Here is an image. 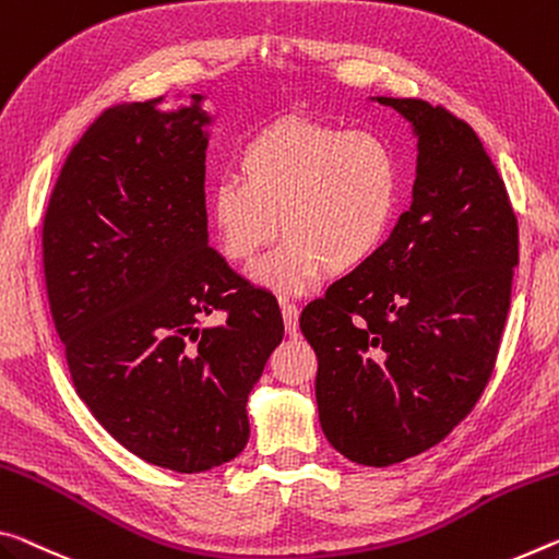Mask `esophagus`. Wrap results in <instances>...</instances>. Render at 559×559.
I'll return each mask as SVG.
<instances>
[{"instance_id":"1","label":"esophagus","mask_w":559,"mask_h":559,"mask_svg":"<svg viewBox=\"0 0 559 559\" xmlns=\"http://www.w3.org/2000/svg\"><path fill=\"white\" fill-rule=\"evenodd\" d=\"M281 313H283V323H286V333L288 335H296L298 333L300 308L294 304V300L281 298Z\"/></svg>"}]
</instances>
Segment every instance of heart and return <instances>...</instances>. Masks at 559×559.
Instances as JSON below:
<instances>
[{"label": "heart", "mask_w": 559, "mask_h": 559, "mask_svg": "<svg viewBox=\"0 0 559 559\" xmlns=\"http://www.w3.org/2000/svg\"><path fill=\"white\" fill-rule=\"evenodd\" d=\"M238 171L209 193L216 243L231 263H251L281 228L286 238L253 269L278 294H304L325 271L362 269L391 234L401 201V166L383 139L311 119L255 131Z\"/></svg>", "instance_id": "b5f03b06"}]
</instances>
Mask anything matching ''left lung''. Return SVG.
Wrapping results in <instances>:
<instances>
[{
	"mask_svg": "<svg viewBox=\"0 0 559 559\" xmlns=\"http://www.w3.org/2000/svg\"><path fill=\"white\" fill-rule=\"evenodd\" d=\"M418 134L411 211L362 269L300 313L318 358L331 445L388 467L453 432L483 395L520 261L518 216L473 127L423 99H391Z\"/></svg>",
	"mask_w": 559,
	"mask_h": 559,
	"instance_id": "1",
	"label": "left lung"
}]
</instances>
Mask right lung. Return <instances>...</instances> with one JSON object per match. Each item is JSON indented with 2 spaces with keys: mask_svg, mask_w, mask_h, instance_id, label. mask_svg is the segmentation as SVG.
Instances as JSON below:
<instances>
[{
  "mask_svg": "<svg viewBox=\"0 0 559 559\" xmlns=\"http://www.w3.org/2000/svg\"><path fill=\"white\" fill-rule=\"evenodd\" d=\"M102 111L69 152L41 228L74 388L129 453L203 473L246 448V401L283 341L278 300L209 246L206 111ZM224 326L201 329L211 312Z\"/></svg>",
  "mask_w": 559,
  "mask_h": 559,
  "instance_id": "right-lung-1",
  "label": "right lung"
}]
</instances>
